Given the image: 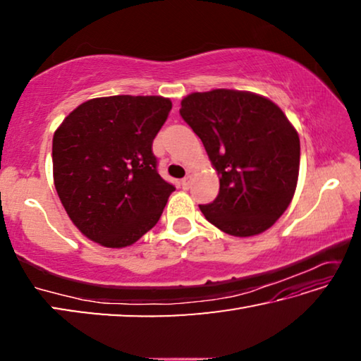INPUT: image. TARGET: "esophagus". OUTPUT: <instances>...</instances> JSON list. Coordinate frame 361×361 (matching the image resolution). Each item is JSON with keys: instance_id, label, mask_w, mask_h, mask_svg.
I'll use <instances>...</instances> for the list:
<instances>
[{"instance_id": "obj_1", "label": "esophagus", "mask_w": 361, "mask_h": 361, "mask_svg": "<svg viewBox=\"0 0 361 361\" xmlns=\"http://www.w3.org/2000/svg\"><path fill=\"white\" fill-rule=\"evenodd\" d=\"M189 185H191V176H185V178L181 180V186H183V189H188L189 188Z\"/></svg>"}]
</instances>
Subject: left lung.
Instances as JSON below:
<instances>
[{
    "mask_svg": "<svg viewBox=\"0 0 361 361\" xmlns=\"http://www.w3.org/2000/svg\"><path fill=\"white\" fill-rule=\"evenodd\" d=\"M185 119L205 146L219 194L200 212L234 237L267 231L291 204L299 176V135L267 97L234 89L192 92L181 100Z\"/></svg>",
    "mask_w": 361,
    "mask_h": 361,
    "instance_id": "1",
    "label": "left lung"
}]
</instances>
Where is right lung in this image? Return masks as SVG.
I'll return each mask as SVG.
<instances>
[{
  "instance_id": "right-lung-1",
  "label": "right lung",
  "mask_w": 361,
  "mask_h": 361,
  "mask_svg": "<svg viewBox=\"0 0 361 361\" xmlns=\"http://www.w3.org/2000/svg\"><path fill=\"white\" fill-rule=\"evenodd\" d=\"M170 109L161 95L99 97L54 132V185L87 239L124 248L159 221L175 188L157 173L152 142Z\"/></svg>"
}]
</instances>
